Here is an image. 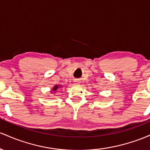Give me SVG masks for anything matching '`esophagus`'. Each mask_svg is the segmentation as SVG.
<instances>
[{
	"instance_id": "34e87169",
	"label": "esophagus",
	"mask_w": 150,
	"mask_h": 150,
	"mask_svg": "<svg viewBox=\"0 0 150 150\" xmlns=\"http://www.w3.org/2000/svg\"><path fill=\"white\" fill-rule=\"evenodd\" d=\"M74 82H75V84H79V80H74Z\"/></svg>"
}]
</instances>
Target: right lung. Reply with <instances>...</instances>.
<instances>
[{"label": "right lung", "instance_id": "1", "mask_svg": "<svg viewBox=\"0 0 150 150\" xmlns=\"http://www.w3.org/2000/svg\"><path fill=\"white\" fill-rule=\"evenodd\" d=\"M60 87H62V86H58V85H56V86H54V88H52V91L51 93H54L55 92H56V91L57 90V88H60Z\"/></svg>", "mask_w": 150, "mask_h": 150}]
</instances>
